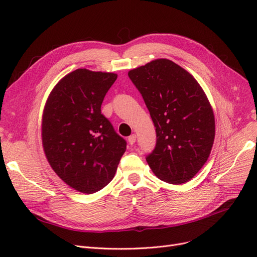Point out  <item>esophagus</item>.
<instances>
[{"label":"esophagus","instance_id":"1","mask_svg":"<svg viewBox=\"0 0 257 257\" xmlns=\"http://www.w3.org/2000/svg\"><path fill=\"white\" fill-rule=\"evenodd\" d=\"M136 142H137V136H136V134H132V136H130L128 138V143L130 145H134V144H136Z\"/></svg>","mask_w":257,"mask_h":257}]
</instances>
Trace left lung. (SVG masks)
<instances>
[{"instance_id": "8db88e82", "label": "left lung", "mask_w": 257, "mask_h": 257, "mask_svg": "<svg viewBox=\"0 0 257 257\" xmlns=\"http://www.w3.org/2000/svg\"><path fill=\"white\" fill-rule=\"evenodd\" d=\"M128 76L156 128L148 165L168 183L190 181L207 161L214 141V115L204 90L187 71L164 58L131 70Z\"/></svg>"}]
</instances>
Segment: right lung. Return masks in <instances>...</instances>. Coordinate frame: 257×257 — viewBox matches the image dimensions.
Wrapping results in <instances>:
<instances>
[{
    "label": "right lung",
    "mask_w": 257,
    "mask_h": 257,
    "mask_svg": "<svg viewBox=\"0 0 257 257\" xmlns=\"http://www.w3.org/2000/svg\"><path fill=\"white\" fill-rule=\"evenodd\" d=\"M114 73L78 69L64 76L46 102L42 139L53 171L74 190L99 192L114 177L126 141L102 113Z\"/></svg>",
    "instance_id": "right-lung-1"
}]
</instances>
